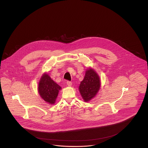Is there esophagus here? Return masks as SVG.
<instances>
[{
  "label": "esophagus",
  "mask_w": 148,
  "mask_h": 148,
  "mask_svg": "<svg viewBox=\"0 0 148 148\" xmlns=\"http://www.w3.org/2000/svg\"><path fill=\"white\" fill-rule=\"evenodd\" d=\"M66 84H67L68 86H71L72 85V82H69V81H68V82H66Z\"/></svg>",
  "instance_id": "1"
}]
</instances>
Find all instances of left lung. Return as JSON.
<instances>
[{
    "mask_svg": "<svg viewBox=\"0 0 148 148\" xmlns=\"http://www.w3.org/2000/svg\"><path fill=\"white\" fill-rule=\"evenodd\" d=\"M100 88V80L99 75L92 68H88L79 88L85 101L88 102L93 99L97 93Z\"/></svg>",
    "mask_w": 148,
    "mask_h": 148,
    "instance_id": "obj_1",
    "label": "left lung"
}]
</instances>
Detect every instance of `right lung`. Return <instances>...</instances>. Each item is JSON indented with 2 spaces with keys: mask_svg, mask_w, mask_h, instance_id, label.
I'll list each match as a JSON object with an SVG mask.
<instances>
[{
  "mask_svg": "<svg viewBox=\"0 0 148 148\" xmlns=\"http://www.w3.org/2000/svg\"><path fill=\"white\" fill-rule=\"evenodd\" d=\"M61 89V86L52 80L48 74H43L39 83L38 92L45 101L50 104H54Z\"/></svg>",
  "mask_w": 148,
  "mask_h": 148,
  "instance_id": "1",
  "label": "right lung"
}]
</instances>
